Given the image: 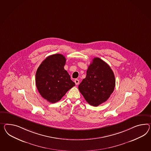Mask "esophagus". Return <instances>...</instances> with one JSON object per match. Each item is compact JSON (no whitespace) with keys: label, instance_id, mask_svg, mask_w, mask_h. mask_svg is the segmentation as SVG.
<instances>
[{"label":"esophagus","instance_id":"esophagus-1","mask_svg":"<svg viewBox=\"0 0 151 151\" xmlns=\"http://www.w3.org/2000/svg\"><path fill=\"white\" fill-rule=\"evenodd\" d=\"M74 82H75L76 85H78L79 84V81L78 79H75L74 80Z\"/></svg>","mask_w":151,"mask_h":151}]
</instances>
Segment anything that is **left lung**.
I'll use <instances>...</instances> for the list:
<instances>
[{"label":"left lung","instance_id":"obj_1","mask_svg":"<svg viewBox=\"0 0 151 151\" xmlns=\"http://www.w3.org/2000/svg\"><path fill=\"white\" fill-rule=\"evenodd\" d=\"M115 85V77L111 67L101 58H95L78 89L89 104L96 107L108 100Z\"/></svg>","mask_w":151,"mask_h":151}]
</instances>
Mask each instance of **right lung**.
Wrapping results in <instances>:
<instances>
[{"instance_id": "right-lung-1", "label": "right lung", "mask_w": 151, "mask_h": 151, "mask_svg": "<svg viewBox=\"0 0 151 151\" xmlns=\"http://www.w3.org/2000/svg\"><path fill=\"white\" fill-rule=\"evenodd\" d=\"M65 57L61 54L47 57L38 68L35 74L36 86L44 99L55 103L62 99L75 83L64 69Z\"/></svg>"}]
</instances>
